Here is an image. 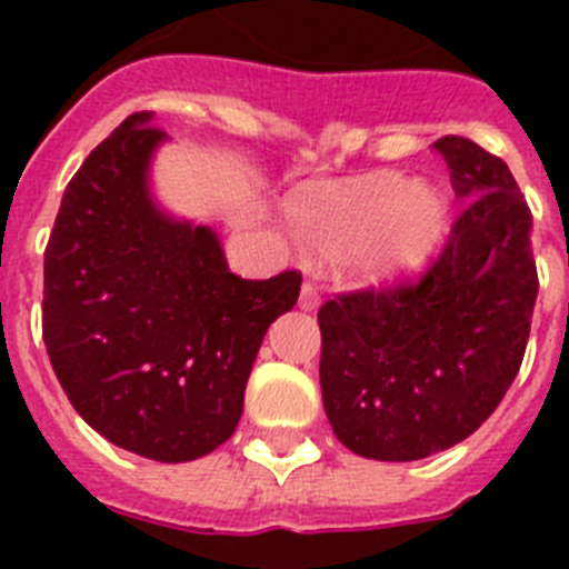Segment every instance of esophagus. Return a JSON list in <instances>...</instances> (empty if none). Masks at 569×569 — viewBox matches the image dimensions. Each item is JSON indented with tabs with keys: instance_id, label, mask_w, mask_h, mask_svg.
I'll return each instance as SVG.
<instances>
[{
	"instance_id": "34e87169",
	"label": "esophagus",
	"mask_w": 569,
	"mask_h": 569,
	"mask_svg": "<svg viewBox=\"0 0 569 569\" xmlns=\"http://www.w3.org/2000/svg\"><path fill=\"white\" fill-rule=\"evenodd\" d=\"M321 305V299H319V290H316V284H310V281H305V284H301V293H299V308L301 310H316Z\"/></svg>"
}]
</instances>
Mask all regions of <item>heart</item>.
<instances>
[{
	"instance_id": "1",
	"label": "heart",
	"mask_w": 569,
	"mask_h": 569,
	"mask_svg": "<svg viewBox=\"0 0 569 569\" xmlns=\"http://www.w3.org/2000/svg\"><path fill=\"white\" fill-rule=\"evenodd\" d=\"M288 219L301 244L336 261L353 284L385 288L413 276L439 250L450 199L439 184L385 170L305 190L290 202Z\"/></svg>"
}]
</instances>
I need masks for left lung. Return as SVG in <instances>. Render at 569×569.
Masks as SVG:
<instances>
[{"label": "left lung", "instance_id": "obj_1", "mask_svg": "<svg viewBox=\"0 0 569 569\" xmlns=\"http://www.w3.org/2000/svg\"><path fill=\"white\" fill-rule=\"evenodd\" d=\"M461 213L419 284L339 296L319 310L321 401L336 439L416 461L476 433L519 373L539 276L532 216L510 168L470 139L433 144Z\"/></svg>", "mask_w": 569, "mask_h": 569}]
</instances>
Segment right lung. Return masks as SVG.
<instances>
[{"label":"right lung","instance_id":"right-lung-1","mask_svg":"<svg viewBox=\"0 0 569 569\" xmlns=\"http://www.w3.org/2000/svg\"><path fill=\"white\" fill-rule=\"evenodd\" d=\"M162 144L153 113H133L70 179L44 250L42 336L99 436L179 465L233 436L261 339L293 310L301 276L230 273L213 224L156 199Z\"/></svg>","mask_w":569,"mask_h":569}]
</instances>
